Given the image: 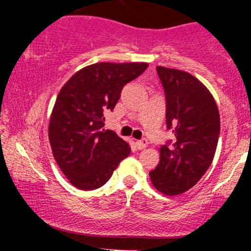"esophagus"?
<instances>
[{
    "instance_id": "34e87169",
    "label": "esophagus",
    "mask_w": 251,
    "mask_h": 251,
    "mask_svg": "<svg viewBox=\"0 0 251 251\" xmlns=\"http://www.w3.org/2000/svg\"><path fill=\"white\" fill-rule=\"evenodd\" d=\"M136 144H137L138 149H144L147 146H148V141H147L146 138H142V140L136 142Z\"/></svg>"
}]
</instances>
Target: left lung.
<instances>
[{"instance_id": "left-lung-1", "label": "left lung", "mask_w": 251, "mask_h": 251, "mask_svg": "<svg viewBox=\"0 0 251 251\" xmlns=\"http://www.w3.org/2000/svg\"><path fill=\"white\" fill-rule=\"evenodd\" d=\"M166 98V127L174 140L160 148L149 173L159 192L177 196L196 186L210 168L220 136V114L206 87L193 75L156 67Z\"/></svg>"}]
</instances>
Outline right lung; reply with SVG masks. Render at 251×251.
<instances>
[{
    "instance_id": "obj_1",
    "label": "right lung",
    "mask_w": 251,
    "mask_h": 251,
    "mask_svg": "<svg viewBox=\"0 0 251 251\" xmlns=\"http://www.w3.org/2000/svg\"><path fill=\"white\" fill-rule=\"evenodd\" d=\"M147 68V63H96L75 73L59 91L48 137L60 170L76 188L102 187L130 154L127 142L102 128L103 113L114 109L124 86Z\"/></svg>"
}]
</instances>
